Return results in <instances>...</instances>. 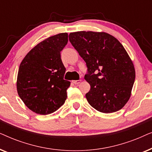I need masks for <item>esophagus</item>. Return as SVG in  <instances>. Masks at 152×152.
I'll list each match as a JSON object with an SVG mask.
<instances>
[{
  "mask_svg": "<svg viewBox=\"0 0 152 152\" xmlns=\"http://www.w3.org/2000/svg\"><path fill=\"white\" fill-rule=\"evenodd\" d=\"M72 82L75 84H79L80 83H81V80H72Z\"/></svg>",
  "mask_w": 152,
  "mask_h": 152,
  "instance_id": "1",
  "label": "esophagus"
}]
</instances>
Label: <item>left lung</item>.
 <instances>
[{
  "mask_svg": "<svg viewBox=\"0 0 152 152\" xmlns=\"http://www.w3.org/2000/svg\"><path fill=\"white\" fill-rule=\"evenodd\" d=\"M69 41L86 62V94L91 107L102 113L118 111L132 95L136 77L134 64L120 41L104 32H71Z\"/></svg>",
  "mask_w": 152,
  "mask_h": 152,
  "instance_id": "obj_1",
  "label": "left lung"
}]
</instances>
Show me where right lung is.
<instances>
[{"mask_svg":"<svg viewBox=\"0 0 152 152\" xmlns=\"http://www.w3.org/2000/svg\"><path fill=\"white\" fill-rule=\"evenodd\" d=\"M68 33H60L38 43L26 55L18 68L16 88L20 98L34 113L48 115L61 107L67 97L69 81L61 51L68 43Z\"/></svg>","mask_w":152,"mask_h":152,"instance_id":"right-lung-1","label":"right lung"}]
</instances>
